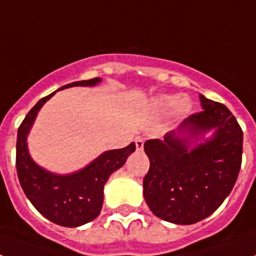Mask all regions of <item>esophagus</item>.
Returning <instances> with one entry per match:
<instances>
[{
  "label": "esophagus",
  "instance_id": "34e87169",
  "mask_svg": "<svg viewBox=\"0 0 256 256\" xmlns=\"http://www.w3.org/2000/svg\"><path fill=\"white\" fill-rule=\"evenodd\" d=\"M143 144H144V139L140 138V136L135 138V146H136V150H138V151H142Z\"/></svg>",
  "mask_w": 256,
  "mask_h": 256
}]
</instances>
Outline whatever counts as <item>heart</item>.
<instances>
[{"label": "heart", "instance_id": "b5f03b06", "mask_svg": "<svg viewBox=\"0 0 256 256\" xmlns=\"http://www.w3.org/2000/svg\"><path fill=\"white\" fill-rule=\"evenodd\" d=\"M190 100L180 94H160L152 98L150 104V110L155 116H166L174 112L176 117L182 118L190 112Z\"/></svg>", "mask_w": 256, "mask_h": 256}]
</instances>
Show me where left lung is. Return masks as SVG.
I'll list each match as a JSON object with an SVG mask.
<instances>
[{
    "mask_svg": "<svg viewBox=\"0 0 256 256\" xmlns=\"http://www.w3.org/2000/svg\"><path fill=\"white\" fill-rule=\"evenodd\" d=\"M200 101L202 112L164 139L144 143L150 159L144 200L156 217L176 225H192L217 210L242 163L243 132L236 117L224 104L202 94Z\"/></svg>",
    "mask_w": 256,
    "mask_h": 256,
    "instance_id": "1",
    "label": "left lung"
}]
</instances>
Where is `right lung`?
<instances>
[{"mask_svg": "<svg viewBox=\"0 0 256 256\" xmlns=\"http://www.w3.org/2000/svg\"><path fill=\"white\" fill-rule=\"evenodd\" d=\"M101 78L74 81L58 90L72 86H96ZM58 90L39 100L20 124L16 135V174L24 194L43 217L56 225L78 228L98 217L104 204V186L114 171L126 163L135 151V143L109 150L84 168L72 174H54L40 167L28 152L27 136L42 106Z\"/></svg>", "mask_w": 256, "mask_h": 256, "instance_id": "obj_1", "label": "right lung"}]
</instances>
